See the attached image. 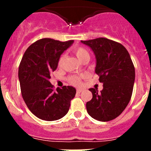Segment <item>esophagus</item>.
I'll list each match as a JSON object with an SVG mask.
<instances>
[{
  "label": "esophagus",
  "instance_id": "obj_1",
  "mask_svg": "<svg viewBox=\"0 0 151 151\" xmlns=\"http://www.w3.org/2000/svg\"><path fill=\"white\" fill-rule=\"evenodd\" d=\"M83 91V89H80V88H78V89H77V93H82Z\"/></svg>",
  "mask_w": 151,
  "mask_h": 151
}]
</instances>
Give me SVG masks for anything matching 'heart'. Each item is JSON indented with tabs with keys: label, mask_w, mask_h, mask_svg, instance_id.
I'll return each mask as SVG.
<instances>
[{
	"label": "heart",
	"mask_w": 151,
	"mask_h": 151,
	"mask_svg": "<svg viewBox=\"0 0 151 151\" xmlns=\"http://www.w3.org/2000/svg\"><path fill=\"white\" fill-rule=\"evenodd\" d=\"M74 54L77 57V58L81 61L82 60L85 58H90V54L88 52V50L83 47H77L74 48L73 50ZM65 55H61L58 59V66L60 67L63 64V60H64ZM84 77V75H71L68 77V82L70 84L73 85H79L81 83L82 79Z\"/></svg>",
	"instance_id": "1"
}]
</instances>
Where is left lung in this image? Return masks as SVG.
Here are the masks:
<instances>
[{
	"mask_svg": "<svg viewBox=\"0 0 151 151\" xmlns=\"http://www.w3.org/2000/svg\"><path fill=\"white\" fill-rule=\"evenodd\" d=\"M81 42L93 51L96 74L103 83L100 93L89 89L93 98L87 102V112L97 121H112L122 113L132 98L135 79L133 62L125 47L115 41L97 38Z\"/></svg>",
	"mask_w": 151,
	"mask_h": 151,
	"instance_id": "8db88e82",
	"label": "left lung"
}]
</instances>
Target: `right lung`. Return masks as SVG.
Segmentation results:
<instances>
[{
  "mask_svg": "<svg viewBox=\"0 0 151 151\" xmlns=\"http://www.w3.org/2000/svg\"><path fill=\"white\" fill-rule=\"evenodd\" d=\"M73 42L39 39L29 46L19 63L18 77L24 101L33 115L44 121H56L65 116L75 96L73 87L55 89L49 81L50 74L57 69L60 55Z\"/></svg>",
  "mask_w": 151,
  "mask_h": 151,
  "instance_id": "1",
  "label": "right lung"
}]
</instances>
